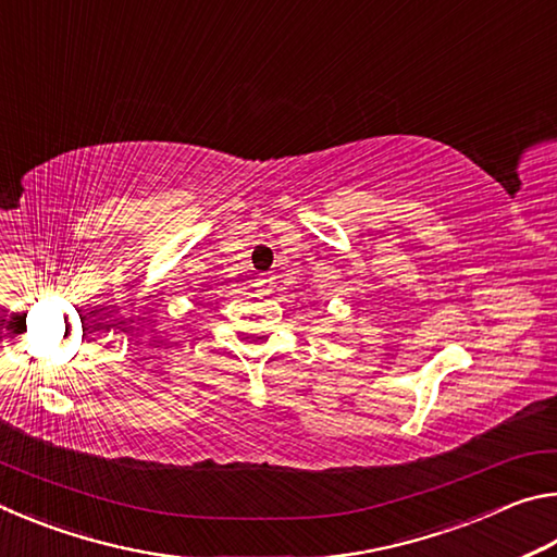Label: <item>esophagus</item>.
<instances>
[{"label":"esophagus","mask_w":557,"mask_h":557,"mask_svg":"<svg viewBox=\"0 0 557 557\" xmlns=\"http://www.w3.org/2000/svg\"><path fill=\"white\" fill-rule=\"evenodd\" d=\"M262 282H265V280H262Z\"/></svg>","instance_id":"esophagus-1"}]
</instances>
